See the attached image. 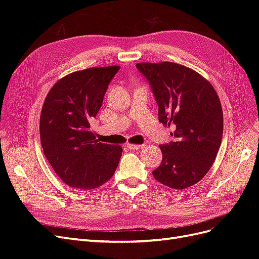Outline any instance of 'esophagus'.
Returning a JSON list of instances; mask_svg holds the SVG:
<instances>
[{"mask_svg": "<svg viewBox=\"0 0 259 259\" xmlns=\"http://www.w3.org/2000/svg\"><path fill=\"white\" fill-rule=\"evenodd\" d=\"M126 147L131 150H139V149H143L145 145H136V144H126Z\"/></svg>", "mask_w": 259, "mask_h": 259, "instance_id": "obj_1", "label": "esophagus"}]
</instances>
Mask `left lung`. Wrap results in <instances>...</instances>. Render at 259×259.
Here are the masks:
<instances>
[{
  "mask_svg": "<svg viewBox=\"0 0 259 259\" xmlns=\"http://www.w3.org/2000/svg\"><path fill=\"white\" fill-rule=\"evenodd\" d=\"M159 105V121L174 124V142L160 146L163 159L153 177L183 190L206 175L221 147L224 116L213 85L193 69L176 62H138Z\"/></svg>",
  "mask_w": 259,
  "mask_h": 259,
  "instance_id": "obj_1",
  "label": "left lung"
}]
</instances>
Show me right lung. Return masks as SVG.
Returning <instances> with one entry per match:
<instances>
[{
	"label": "right lung",
	"instance_id": "obj_1",
	"mask_svg": "<svg viewBox=\"0 0 259 259\" xmlns=\"http://www.w3.org/2000/svg\"><path fill=\"white\" fill-rule=\"evenodd\" d=\"M120 66L93 67L69 73L53 85L40 116L46 159L68 186L91 190L110 179L119 165L121 146L99 143L91 121Z\"/></svg>",
	"mask_w": 259,
	"mask_h": 259
}]
</instances>
